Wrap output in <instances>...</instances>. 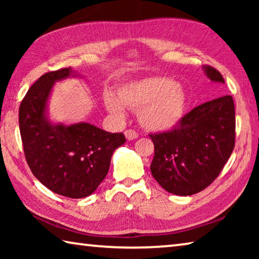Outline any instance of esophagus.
Listing matches in <instances>:
<instances>
[{"label":"esophagus","mask_w":259,"mask_h":259,"mask_svg":"<svg viewBox=\"0 0 259 259\" xmlns=\"http://www.w3.org/2000/svg\"><path fill=\"white\" fill-rule=\"evenodd\" d=\"M124 135H125V138L128 139V140H134V139H136V138L138 137V134L136 133V131L133 130V129L125 130L124 131Z\"/></svg>","instance_id":"esophagus-1"}]
</instances>
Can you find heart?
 <instances>
[{
	"label": "heart",
	"instance_id": "heart-1",
	"mask_svg": "<svg viewBox=\"0 0 259 259\" xmlns=\"http://www.w3.org/2000/svg\"><path fill=\"white\" fill-rule=\"evenodd\" d=\"M186 96L183 88L171 78L153 76L121 87L117 98L112 94L104 96V105L109 113L124 115V107L138 111L144 128L162 133L176 125L185 109Z\"/></svg>",
	"mask_w": 259,
	"mask_h": 259
}]
</instances>
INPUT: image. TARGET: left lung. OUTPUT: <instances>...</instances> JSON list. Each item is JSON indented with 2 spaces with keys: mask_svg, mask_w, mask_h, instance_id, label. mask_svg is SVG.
<instances>
[{
  "mask_svg": "<svg viewBox=\"0 0 259 259\" xmlns=\"http://www.w3.org/2000/svg\"><path fill=\"white\" fill-rule=\"evenodd\" d=\"M203 71L213 85L225 83L216 68ZM154 157L151 171L165 191L192 195L208 187L224 168L235 145V111L232 96L203 103L184 115L172 130L151 134Z\"/></svg>",
  "mask_w": 259,
  "mask_h": 259,
  "instance_id": "1",
  "label": "left lung"
}]
</instances>
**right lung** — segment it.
Returning a JSON list of instances; mask_svg holds the SVG:
<instances>
[{
  "label": "right lung",
  "instance_id": "obj_1",
  "mask_svg": "<svg viewBox=\"0 0 259 259\" xmlns=\"http://www.w3.org/2000/svg\"><path fill=\"white\" fill-rule=\"evenodd\" d=\"M71 67L48 72L29 88L19 107V129L26 161L35 177L52 192L72 199L93 194L108 172L111 157L125 143L90 123L52 124L46 108L56 81Z\"/></svg>",
  "mask_w": 259,
  "mask_h": 259
}]
</instances>
